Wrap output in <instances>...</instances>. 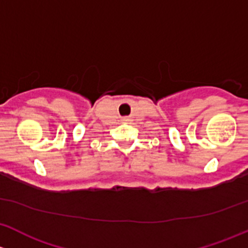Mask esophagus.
I'll return each mask as SVG.
<instances>
[{
  "mask_svg": "<svg viewBox=\"0 0 248 248\" xmlns=\"http://www.w3.org/2000/svg\"><path fill=\"white\" fill-rule=\"evenodd\" d=\"M125 121H126V119H125Z\"/></svg>",
  "mask_w": 248,
  "mask_h": 248,
  "instance_id": "34e87169",
  "label": "esophagus"
}]
</instances>
